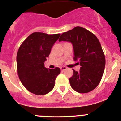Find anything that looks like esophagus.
<instances>
[{
  "mask_svg": "<svg viewBox=\"0 0 121 121\" xmlns=\"http://www.w3.org/2000/svg\"><path fill=\"white\" fill-rule=\"evenodd\" d=\"M67 68L66 67H60V70L63 71H64V70H65Z\"/></svg>",
  "mask_w": 121,
  "mask_h": 121,
  "instance_id": "esophagus-1",
  "label": "esophagus"
}]
</instances>
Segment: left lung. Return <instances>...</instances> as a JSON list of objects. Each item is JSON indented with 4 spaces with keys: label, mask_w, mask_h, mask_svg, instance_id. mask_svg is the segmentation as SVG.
Wrapping results in <instances>:
<instances>
[{
    "label": "left lung",
    "mask_w": 121,
    "mask_h": 121,
    "mask_svg": "<svg viewBox=\"0 0 121 121\" xmlns=\"http://www.w3.org/2000/svg\"><path fill=\"white\" fill-rule=\"evenodd\" d=\"M59 41L70 42L73 46L74 60H79V71H73L70 85L79 93L93 90L102 79L105 59L102 47L93 33L81 26L62 33Z\"/></svg>",
    "instance_id": "obj_1"
}]
</instances>
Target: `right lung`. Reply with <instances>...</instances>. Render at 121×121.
Listing matches in <instances>:
<instances>
[{
    "instance_id": "add662e5",
    "label": "right lung",
    "mask_w": 121,
    "mask_h": 121,
    "mask_svg": "<svg viewBox=\"0 0 121 121\" xmlns=\"http://www.w3.org/2000/svg\"><path fill=\"white\" fill-rule=\"evenodd\" d=\"M60 34L47 35L35 32L26 38L17 54L19 79L26 90L36 95L48 93L53 89L56 77L60 73L58 67L48 69L44 62Z\"/></svg>"
}]
</instances>
